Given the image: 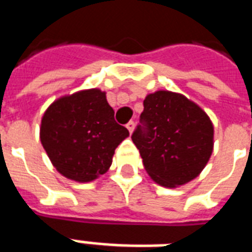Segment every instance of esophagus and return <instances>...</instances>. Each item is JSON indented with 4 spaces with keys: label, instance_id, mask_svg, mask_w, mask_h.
Wrapping results in <instances>:
<instances>
[{
    "label": "esophagus",
    "instance_id": "1",
    "mask_svg": "<svg viewBox=\"0 0 252 252\" xmlns=\"http://www.w3.org/2000/svg\"><path fill=\"white\" fill-rule=\"evenodd\" d=\"M126 128H128V130H129V133H132L134 129V123L130 120L129 123H126Z\"/></svg>",
    "mask_w": 252,
    "mask_h": 252
}]
</instances>
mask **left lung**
Returning <instances> with one entry per match:
<instances>
[{"label":"left lung","instance_id":"8db88e82","mask_svg":"<svg viewBox=\"0 0 252 252\" xmlns=\"http://www.w3.org/2000/svg\"><path fill=\"white\" fill-rule=\"evenodd\" d=\"M132 141L152 179L174 188L195 179L208 163L213 152V124L184 95L156 91L144 100Z\"/></svg>","mask_w":252,"mask_h":252}]
</instances>
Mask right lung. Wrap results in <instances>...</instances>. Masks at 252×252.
I'll return each mask as SVG.
<instances>
[{
    "label": "right lung",
    "mask_w": 252,
    "mask_h": 252,
    "mask_svg": "<svg viewBox=\"0 0 252 252\" xmlns=\"http://www.w3.org/2000/svg\"><path fill=\"white\" fill-rule=\"evenodd\" d=\"M114 114L106 93L98 89L63 96L47 108L40 141L57 171L85 183L110 168L115 149L129 136Z\"/></svg>",
    "instance_id": "add662e5"
}]
</instances>
